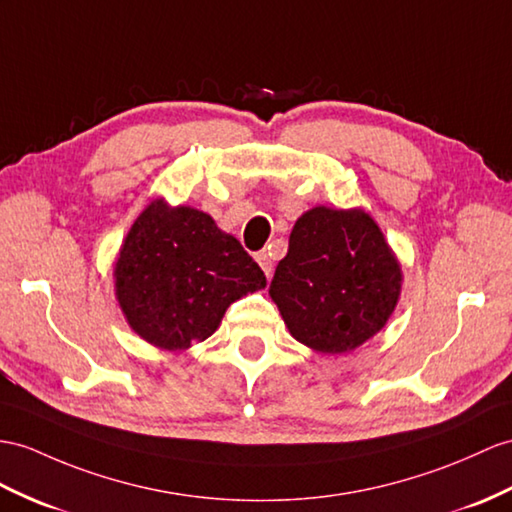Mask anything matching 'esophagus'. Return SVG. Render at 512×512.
Instances as JSON below:
<instances>
[{
  "label": "esophagus",
  "instance_id": "obj_1",
  "mask_svg": "<svg viewBox=\"0 0 512 512\" xmlns=\"http://www.w3.org/2000/svg\"><path fill=\"white\" fill-rule=\"evenodd\" d=\"M256 260H258V265L263 267L265 276L271 278V273H273V260H271V254L267 252V249H263V252H258V254H256Z\"/></svg>",
  "mask_w": 512,
  "mask_h": 512
}]
</instances>
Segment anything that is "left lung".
<instances>
[{"instance_id": "left-lung-1", "label": "left lung", "mask_w": 512, "mask_h": 512, "mask_svg": "<svg viewBox=\"0 0 512 512\" xmlns=\"http://www.w3.org/2000/svg\"><path fill=\"white\" fill-rule=\"evenodd\" d=\"M402 271L363 210L317 206L295 221L269 295L289 332L321 354H343L384 328Z\"/></svg>"}]
</instances>
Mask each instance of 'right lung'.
Wrapping results in <instances>:
<instances>
[{
	"label": "right lung",
	"instance_id": "obj_1",
	"mask_svg": "<svg viewBox=\"0 0 512 512\" xmlns=\"http://www.w3.org/2000/svg\"><path fill=\"white\" fill-rule=\"evenodd\" d=\"M117 299L132 330L162 350H186L217 330L226 308L267 278L234 236L189 206L149 204L121 247Z\"/></svg>",
	"mask_w": 512,
	"mask_h": 512
}]
</instances>
